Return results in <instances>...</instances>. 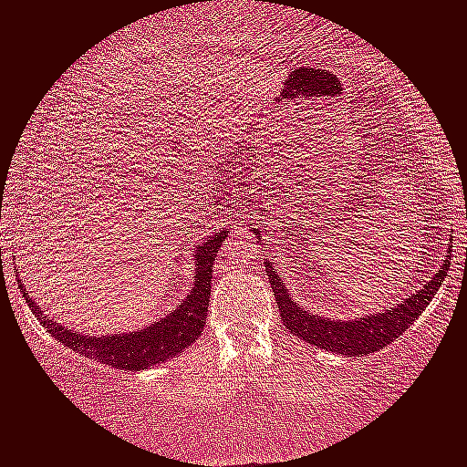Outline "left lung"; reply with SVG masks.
I'll return each instance as SVG.
<instances>
[{"label":"left lung","mask_w":467,"mask_h":467,"mask_svg":"<svg viewBox=\"0 0 467 467\" xmlns=\"http://www.w3.org/2000/svg\"><path fill=\"white\" fill-rule=\"evenodd\" d=\"M446 257L451 260V255ZM448 260L444 262L441 270H437L435 277H431V281L422 285V290H418L410 298H402V303L396 305V307L385 309L381 314H370L366 318L353 320L320 318V316L305 312L303 307H298L295 298L290 296V292L285 290L281 275L275 273L270 262H266V273L270 285H273L275 298H277L281 320H284L287 329L318 348H327L331 353L347 357H361L374 353L379 348H385L396 337H400L405 329H410L413 320L427 309L431 298L437 295L440 285L444 284L448 266H451Z\"/></svg>","instance_id":"8db88e82"}]
</instances>
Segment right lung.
Wrapping results in <instances>:
<instances>
[{"label":"right lung","mask_w":467,"mask_h":467,"mask_svg":"<svg viewBox=\"0 0 467 467\" xmlns=\"http://www.w3.org/2000/svg\"><path fill=\"white\" fill-rule=\"evenodd\" d=\"M224 234L227 232L216 234L214 238L197 246V251H194V281L190 295L183 298L180 307L172 309L171 314H166L162 320L153 322L147 329L114 333V336L101 337L79 336V333H73L60 322L47 318V314L23 290V285H19L21 295L26 296L40 325H45V329L56 339H60L62 344H67L68 348L78 350V353L90 357V359L101 361V364L119 368V370L151 368L160 361L169 359V357H175L180 350L188 348L203 331L212 290V266H214V257L221 249Z\"/></svg>","instance_id":"add662e5"}]
</instances>
